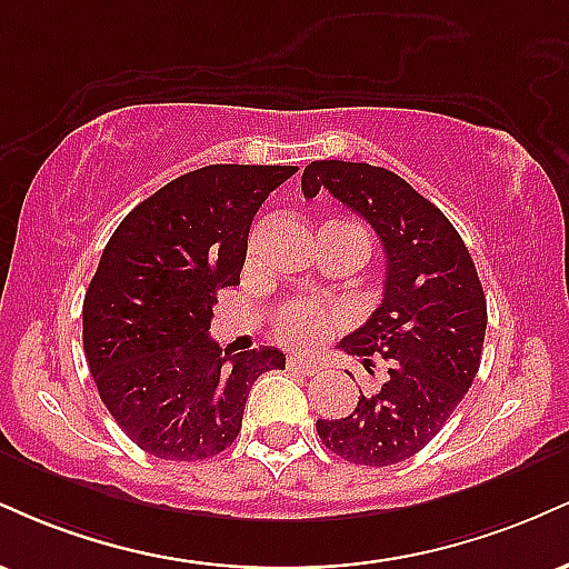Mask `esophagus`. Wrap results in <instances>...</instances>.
<instances>
[{
    "mask_svg": "<svg viewBox=\"0 0 569 569\" xmlns=\"http://www.w3.org/2000/svg\"><path fill=\"white\" fill-rule=\"evenodd\" d=\"M286 367H289V371H297V375H316L318 371L316 363L307 361L302 356H289L286 358Z\"/></svg>",
    "mask_w": 569,
    "mask_h": 569,
    "instance_id": "1",
    "label": "esophagus"
}]
</instances>
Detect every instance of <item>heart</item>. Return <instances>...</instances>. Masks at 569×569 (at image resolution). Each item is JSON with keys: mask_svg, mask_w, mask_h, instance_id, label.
Segmentation results:
<instances>
[{"mask_svg": "<svg viewBox=\"0 0 569 569\" xmlns=\"http://www.w3.org/2000/svg\"><path fill=\"white\" fill-rule=\"evenodd\" d=\"M326 227L339 232H350L352 238L363 246V251H369V238L361 227L345 224V221H329ZM339 321H342V310H339V307L297 299V302H289L278 310L276 335L283 339L286 345H293V348H310V345L321 342Z\"/></svg>", "mask_w": 569, "mask_h": 569, "instance_id": "b5f03b06", "label": "heart"}]
</instances>
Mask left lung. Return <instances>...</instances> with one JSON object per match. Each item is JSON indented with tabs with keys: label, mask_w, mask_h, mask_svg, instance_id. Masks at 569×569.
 <instances>
[{
	"label": "left lung",
	"mask_w": 569,
	"mask_h": 569,
	"mask_svg": "<svg viewBox=\"0 0 569 569\" xmlns=\"http://www.w3.org/2000/svg\"><path fill=\"white\" fill-rule=\"evenodd\" d=\"M329 189L375 227L385 248L382 305L339 342L382 382L339 420H318L331 452L356 466H396L452 417L481 363L487 299L471 253L439 208L388 168L316 160L302 192Z\"/></svg>",
	"instance_id": "8db88e82"
}]
</instances>
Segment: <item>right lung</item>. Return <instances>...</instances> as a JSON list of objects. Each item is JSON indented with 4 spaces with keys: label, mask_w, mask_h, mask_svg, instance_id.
Instances as JSON below:
<instances>
[{
    "label": "right lung",
    "mask_w": 569,
    "mask_h": 569,
    "mask_svg": "<svg viewBox=\"0 0 569 569\" xmlns=\"http://www.w3.org/2000/svg\"><path fill=\"white\" fill-rule=\"evenodd\" d=\"M297 166H206L120 221L82 302V345L98 396L143 452L206 460L238 439L259 375L278 348L224 356L208 337L217 291L240 283L248 230Z\"/></svg>",
    "instance_id": "1"
}]
</instances>
